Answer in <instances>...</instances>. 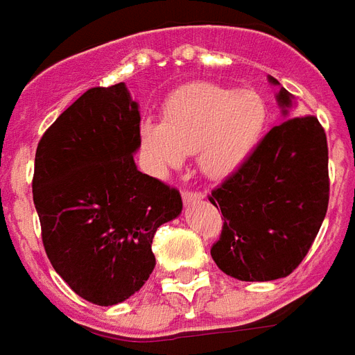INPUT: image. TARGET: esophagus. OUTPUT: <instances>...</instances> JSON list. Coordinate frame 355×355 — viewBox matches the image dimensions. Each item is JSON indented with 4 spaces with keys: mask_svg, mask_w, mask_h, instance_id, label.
Listing matches in <instances>:
<instances>
[{
    "mask_svg": "<svg viewBox=\"0 0 355 355\" xmlns=\"http://www.w3.org/2000/svg\"><path fill=\"white\" fill-rule=\"evenodd\" d=\"M202 198L204 193H198V191H185V193H183V202L185 204L196 202V200H202Z\"/></svg>",
    "mask_w": 355,
    "mask_h": 355,
    "instance_id": "1",
    "label": "esophagus"
}]
</instances>
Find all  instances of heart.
I'll return each mask as SVG.
<instances>
[{"label":"heart","mask_w":355,"mask_h":355,"mask_svg":"<svg viewBox=\"0 0 355 355\" xmlns=\"http://www.w3.org/2000/svg\"><path fill=\"white\" fill-rule=\"evenodd\" d=\"M268 124L265 98L250 89L193 83L170 94L162 121L146 119L139 144L153 172L164 175L198 153V164L211 178L244 166L259 147Z\"/></svg>","instance_id":"1"}]
</instances>
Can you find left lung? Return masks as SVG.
I'll use <instances>...</instances> for the list:
<instances>
[{
  "mask_svg": "<svg viewBox=\"0 0 355 355\" xmlns=\"http://www.w3.org/2000/svg\"><path fill=\"white\" fill-rule=\"evenodd\" d=\"M272 85H280L268 77ZM284 115L293 96L280 89ZM327 138L312 115L286 119L232 175L211 191L223 231L211 245L216 265L242 282L286 278L301 265L329 204Z\"/></svg>",
  "mask_w": 355,
  "mask_h": 355,
  "instance_id": "obj_1",
  "label": "left lung"
}]
</instances>
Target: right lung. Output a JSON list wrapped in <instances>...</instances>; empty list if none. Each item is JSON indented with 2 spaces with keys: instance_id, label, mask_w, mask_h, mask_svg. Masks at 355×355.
Here are the masks:
<instances>
[{
  "instance_id": "add662e5",
  "label": "right lung",
  "mask_w": 355,
  "mask_h": 355,
  "mask_svg": "<svg viewBox=\"0 0 355 355\" xmlns=\"http://www.w3.org/2000/svg\"><path fill=\"white\" fill-rule=\"evenodd\" d=\"M138 149V103L119 83L77 98L35 151L33 204L46 257L100 306L139 291L155 268V232L183 208L178 189L139 172Z\"/></svg>"
}]
</instances>
